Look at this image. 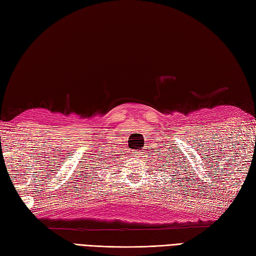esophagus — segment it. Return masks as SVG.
<instances>
[{
    "mask_svg": "<svg viewBox=\"0 0 256 256\" xmlns=\"http://www.w3.org/2000/svg\"><path fill=\"white\" fill-rule=\"evenodd\" d=\"M136 153H138V152H136Z\"/></svg>",
    "mask_w": 256,
    "mask_h": 256,
    "instance_id": "esophagus-1",
    "label": "esophagus"
}]
</instances>
